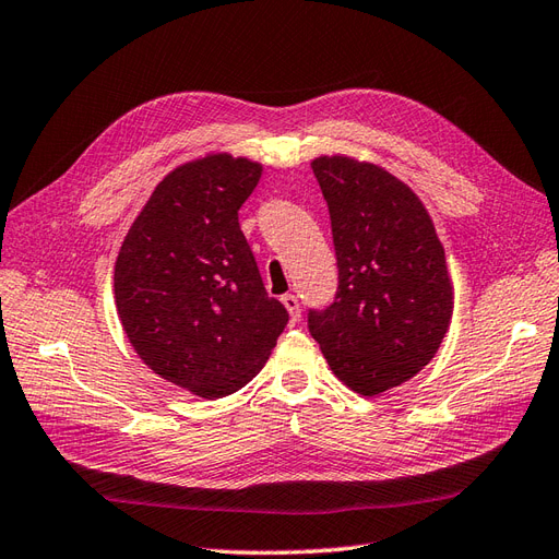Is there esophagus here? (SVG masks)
I'll use <instances>...</instances> for the list:
<instances>
[{"instance_id": "34e87169", "label": "esophagus", "mask_w": 559, "mask_h": 559, "mask_svg": "<svg viewBox=\"0 0 559 559\" xmlns=\"http://www.w3.org/2000/svg\"><path fill=\"white\" fill-rule=\"evenodd\" d=\"M281 301H283V307L288 309V313H290V321H299V318H301L299 299H297L295 295H283V297H281Z\"/></svg>"}]
</instances>
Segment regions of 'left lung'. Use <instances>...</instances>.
I'll return each instance as SVG.
<instances>
[{"instance_id": "8db88e82", "label": "left lung", "mask_w": 559, "mask_h": 559, "mask_svg": "<svg viewBox=\"0 0 559 559\" xmlns=\"http://www.w3.org/2000/svg\"><path fill=\"white\" fill-rule=\"evenodd\" d=\"M340 285L309 332L330 370L360 395L405 384L433 360L450 330L454 288L433 219L414 191L381 166L318 156Z\"/></svg>"}]
</instances>
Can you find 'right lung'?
Returning <instances> with one entry per match:
<instances>
[{"instance_id":"add662e5","label":"right lung","mask_w":559,"mask_h":559,"mask_svg":"<svg viewBox=\"0 0 559 559\" xmlns=\"http://www.w3.org/2000/svg\"><path fill=\"white\" fill-rule=\"evenodd\" d=\"M262 164L227 152L170 170L126 234L115 299L150 370L194 395L225 397L258 374L288 323L238 225Z\"/></svg>"}]
</instances>
